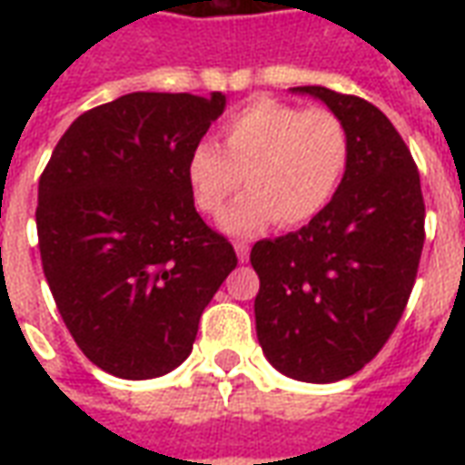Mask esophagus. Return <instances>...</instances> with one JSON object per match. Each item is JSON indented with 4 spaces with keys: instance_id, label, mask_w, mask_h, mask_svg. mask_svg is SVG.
<instances>
[{
    "instance_id": "1",
    "label": "esophagus",
    "mask_w": 465,
    "mask_h": 465,
    "mask_svg": "<svg viewBox=\"0 0 465 465\" xmlns=\"http://www.w3.org/2000/svg\"><path fill=\"white\" fill-rule=\"evenodd\" d=\"M233 252H236V256H239V262H249V252H252V246L246 242H236L233 243Z\"/></svg>"
}]
</instances>
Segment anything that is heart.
<instances>
[{
	"label": "heart",
	"mask_w": 465,
	"mask_h": 465,
	"mask_svg": "<svg viewBox=\"0 0 465 465\" xmlns=\"http://www.w3.org/2000/svg\"><path fill=\"white\" fill-rule=\"evenodd\" d=\"M219 139L222 146L193 143L183 173L196 209L212 216L239 189L243 173L249 192L219 222L229 236H256L273 222L309 223L329 209L349 169V132L339 116L272 96L232 112Z\"/></svg>",
	"instance_id": "1"
}]
</instances>
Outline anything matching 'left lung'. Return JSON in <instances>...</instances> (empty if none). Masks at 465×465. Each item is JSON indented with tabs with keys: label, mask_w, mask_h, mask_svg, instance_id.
Here are the masks:
<instances>
[{
	"label": "left lung",
	"mask_w": 465,
	"mask_h": 465,
	"mask_svg": "<svg viewBox=\"0 0 465 465\" xmlns=\"http://www.w3.org/2000/svg\"><path fill=\"white\" fill-rule=\"evenodd\" d=\"M329 106L349 132V169L329 209L252 249L259 273L256 336L283 376L333 383L389 341L423 249L419 169L389 116L326 86H293Z\"/></svg>",
	"instance_id": "1"
}]
</instances>
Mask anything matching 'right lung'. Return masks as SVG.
I'll return each mask as SVG.
<instances>
[{
    "label": "right lung",
    "instance_id": "right-lung-1",
    "mask_svg": "<svg viewBox=\"0 0 465 465\" xmlns=\"http://www.w3.org/2000/svg\"><path fill=\"white\" fill-rule=\"evenodd\" d=\"M223 109L222 92L124 94L79 116L39 179L46 283L76 346L112 376L156 379L183 363L236 269L183 173Z\"/></svg>",
    "mask_w": 465,
    "mask_h": 465
}]
</instances>
